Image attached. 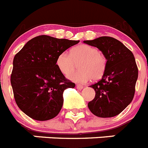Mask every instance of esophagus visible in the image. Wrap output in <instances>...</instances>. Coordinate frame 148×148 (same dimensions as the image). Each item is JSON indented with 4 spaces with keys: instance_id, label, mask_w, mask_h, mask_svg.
Wrapping results in <instances>:
<instances>
[{
    "instance_id": "34e87169",
    "label": "esophagus",
    "mask_w": 148,
    "mask_h": 148,
    "mask_svg": "<svg viewBox=\"0 0 148 148\" xmlns=\"http://www.w3.org/2000/svg\"><path fill=\"white\" fill-rule=\"evenodd\" d=\"M76 88H77V89H78V90H82V89L83 88V86H81V85H77Z\"/></svg>"
}]
</instances>
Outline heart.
Instances as JSON below:
<instances>
[{
	"label": "heart",
	"mask_w": 148,
	"mask_h": 148,
	"mask_svg": "<svg viewBox=\"0 0 148 148\" xmlns=\"http://www.w3.org/2000/svg\"><path fill=\"white\" fill-rule=\"evenodd\" d=\"M79 62L78 71H71ZM56 63L60 71L68 75L70 80L77 83H86L92 79H101L107 67V58L94 46L81 44L72 48L70 54L62 52L58 56Z\"/></svg>",
	"instance_id": "b5f03b06"
}]
</instances>
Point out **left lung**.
I'll return each instance as SVG.
<instances>
[{"mask_svg": "<svg viewBox=\"0 0 148 148\" xmlns=\"http://www.w3.org/2000/svg\"><path fill=\"white\" fill-rule=\"evenodd\" d=\"M83 42L99 49L107 58V67L102 79L90 86L96 94L88 104L89 110L102 118L115 116L134 99L138 78L134 54L120 41L110 37H100Z\"/></svg>", "mask_w": 148, "mask_h": 148, "instance_id": "obj_1", "label": "left lung"}]
</instances>
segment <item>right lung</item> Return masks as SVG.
<instances>
[{
  "label": "right lung",
  "instance_id": "right-lung-1",
  "mask_svg": "<svg viewBox=\"0 0 148 148\" xmlns=\"http://www.w3.org/2000/svg\"><path fill=\"white\" fill-rule=\"evenodd\" d=\"M79 40L40 35L28 41L13 60L11 84L19 108L32 119L54 118L62 108V94L75 84L56 64L57 58Z\"/></svg>",
  "mask_w": 148,
  "mask_h": 148
}]
</instances>
